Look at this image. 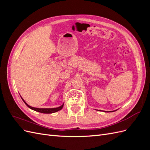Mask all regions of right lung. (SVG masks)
I'll return each instance as SVG.
<instances>
[{"mask_svg":"<svg viewBox=\"0 0 150 150\" xmlns=\"http://www.w3.org/2000/svg\"><path fill=\"white\" fill-rule=\"evenodd\" d=\"M22 100H23L24 103L29 108H30L31 110H34V111H38V112H41V113H47V114H49V113H54V112H57L58 111L62 110V108L63 107V105H64V104H62V106L58 107V108H34V107L30 106L29 105H28V104L24 101V100L23 99H22Z\"/></svg>","mask_w":150,"mask_h":150,"instance_id":"1","label":"right lung"}]
</instances>
